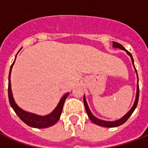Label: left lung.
I'll return each mask as SVG.
<instances>
[{
  "instance_id": "obj_1",
  "label": "left lung",
  "mask_w": 148,
  "mask_h": 148,
  "mask_svg": "<svg viewBox=\"0 0 148 148\" xmlns=\"http://www.w3.org/2000/svg\"><path fill=\"white\" fill-rule=\"evenodd\" d=\"M113 47H114V48H119V49H121L123 51H126V53L128 54L130 57H131V61H132V64H133L134 68L135 70L136 74H137V78H138V84H137V93H136V97H135V101H134V103L133 106H132V108L130 109L128 112L126 114L124 115L121 118H120V119L117 120V121H103V120H101L96 117L95 115L93 114L91 111H90V108L88 107V103H87V101H86V98H85V95H84V108H85L86 112L88 114V117H89V119L91 121L94 123V124H97V125H99V126L101 127H118L120 125H121V124H124L125 122L127 121L129 117H131V114H132V113L135 110L136 107L138 105V98H139V85H138V72H137V70L135 68V66H134V59L133 57L131 55V53L129 52V51H127L125 48H124L121 45H120L117 42H113Z\"/></svg>"
}]
</instances>
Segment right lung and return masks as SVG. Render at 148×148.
Masks as SVG:
<instances>
[{
	"mask_svg": "<svg viewBox=\"0 0 148 148\" xmlns=\"http://www.w3.org/2000/svg\"><path fill=\"white\" fill-rule=\"evenodd\" d=\"M16 57H17V55H16ZM16 57H15L14 61L12 64V65L10 66L9 77H8V97H9V102H10L11 108L17 114V116L20 117V119L31 127L46 128V127L53 126V124H55L60 119V114H61L63 110V106H64L65 100L67 97V96L69 95V93H67L66 95H64L61 97L58 106L49 114L41 116V115H38L36 114H33V113L27 112V111H25L23 109H21L16 103L14 99L12 90H11V84H10V74H11L13 65L14 64L15 60H16Z\"/></svg>",
	"mask_w": 148,
	"mask_h": 148,
	"instance_id": "obj_1",
	"label": "right lung"
}]
</instances>
